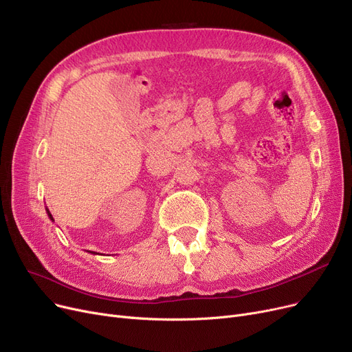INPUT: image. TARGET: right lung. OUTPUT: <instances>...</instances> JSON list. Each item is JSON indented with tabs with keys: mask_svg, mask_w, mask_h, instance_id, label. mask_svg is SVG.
Returning a JSON list of instances; mask_svg holds the SVG:
<instances>
[{
	"mask_svg": "<svg viewBox=\"0 0 352 352\" xmlns=\"http://www.w3.org/2000/svg\"><path fill=\"white\" fill-rule=\"evenodd\" d=\"M47 213H48V216H50V219H52V221H54V219H53V216H52V213H50V210H48V209H47ZM90 254H94V255H97L96 252H90Z\"/></svg>",
	"mask_w": 352,
	"mask_h": 352,
	"instance_id": "add662e5",
	"label": "right lung"
}]
</instances>
